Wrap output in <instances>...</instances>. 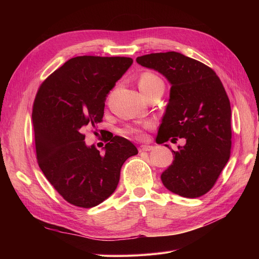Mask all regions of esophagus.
<instances>
[{
  "label": "esophagus",
  "mask_w": 259,
  "mask_h": 259,
  "mask_svg": "<svg viewBox=\"0 0 259 259\" xmlns=\"http://www.w3.org/2000/svg\"><path fill=\"white\" fill-rule=\"evenodd\" d=\"M152 149H153L152 146L142 145V146H140V148H139V150H140V151H150V150H152Z\"/></svg>",
  "instance_id": "1"
}]
</instances>
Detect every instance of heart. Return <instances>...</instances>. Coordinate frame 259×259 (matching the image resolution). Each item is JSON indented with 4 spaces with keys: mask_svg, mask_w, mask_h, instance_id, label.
Wrapping results in <instances>:
<instances>
[{
    "mask_svg": "<svg viewBox=\"0 0 259 259\" xmlns=\"http://www.w3.org/2000/svg\"><path fill=\"white\" fill-rule=\"evenodd\" d=\"M160 84H163L162 80L158 75H155L151 72L143 73L142 75H140L139 80H138V88H139L140 92L144 94V95H146L148 92H150L151 90H153L155 88V86H158ZM127 132L128 133H136L137 130L131 127L127 130Z\"/></svg>",
    "mask_w": 259,
    "mask_h": 259,
    "instance_id": "obj_1",
    "label": "heart"
}]
</instances>
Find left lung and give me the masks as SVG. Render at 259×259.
Segmentation results:
<instances>
[{
    "mask_svg": "<svg viewBox=\"0 0 259 259\" xmlns=\"http://www.w3.org/2000/svg\"><path fill=\"white\" fill-rule=\"evenodd\" d=\"M136 61L170 84L156 144L186 139L178 151L171 150L174 161L162 173V183L180 197L199 198L211 189L230 158L231 108L223 83L210 68L177 52L149 54Z\"/></svg>",
    "mask_w": 259,
    "mask_h": 259,
    "instance_id": "left-lung-1",
    "label": "left lung"
}]
</instances>
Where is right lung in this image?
I'll use <instances>...</instances> for the list:
<instances>
[{"instance_id":"add662e5","label":"right lung","mask_w":259,"mask_h":259,"mask_svg":"<svg viewBox=\"0 0 259 259\" xmlns=\"http://www.w3.org/2000/svg\"><path fill=\"white\" fill-rule=\"evenodd\" d=\"M128 57L79 56L40 86L32 123L38 166L71 204L94 207L115 191L123 163L138 153L130 140L105 139L104 152L88 146L83 131L97 130L108 94L132 66Z\"/></svg>"}]
</instances>
